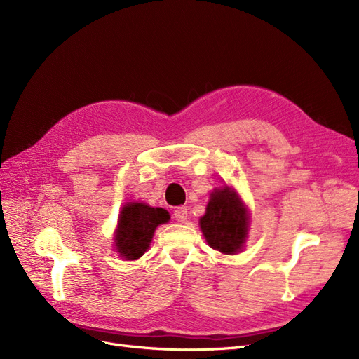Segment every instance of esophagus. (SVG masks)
I'll list each match as a JSON object with an SVG mask.
<instances>
[{
	"instance_id": "34e87169",
	"label": "esophagus",
	"mask_w": 359,
	"mask_h": 359,
	"mask_svg": "<svg viewBox=\"0 0 359 359\" xmlns=\"http://www.w3.org/2000/svg\"><path fill=\"white\" fill-rule=\"evenodd\" d=\"M173 219L184 223L187 220V206H177L175 210H173Z\"/></svg>"
}]
</instances>
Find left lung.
<instances>
[{
	"mask_svg": "<svg viewBox=\"0 0 359 359\" xmlns=\"http://www.w3.org/2000/svg\"><path fill=\"white\" fill-rule=\"evenodd\" d=\"M201 229L214 250L226 255L240 252L247 236L248 215L245 206L229 187L214 190L201 219Z\"/></svg>",
	"mask_w": 359,
	"mask_h": 359,
	"instance_id": "left-lung-1",
	"label": "left lung"
}]
</instances>
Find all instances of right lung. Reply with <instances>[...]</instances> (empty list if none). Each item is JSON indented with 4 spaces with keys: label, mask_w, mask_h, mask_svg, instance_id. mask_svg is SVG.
<instances>
[{
    "label": "right lung",
    "mask_w": 359,
    "mask_h": 359,
    "mask_svg": "<svg viewBox=\"0 0 359 359\" xmlns=\"http://www.w3.org/2000/svg\"><path fill=\"white\" fill-rule=\"evenodd\" d=\"M169 212L140 202L127 203L118 220L115 245L124 259L135 260L149 247L156 227L169 222Z\"/></svg>",
    "instance_id": "right-lung-1"
}]
</instances>
